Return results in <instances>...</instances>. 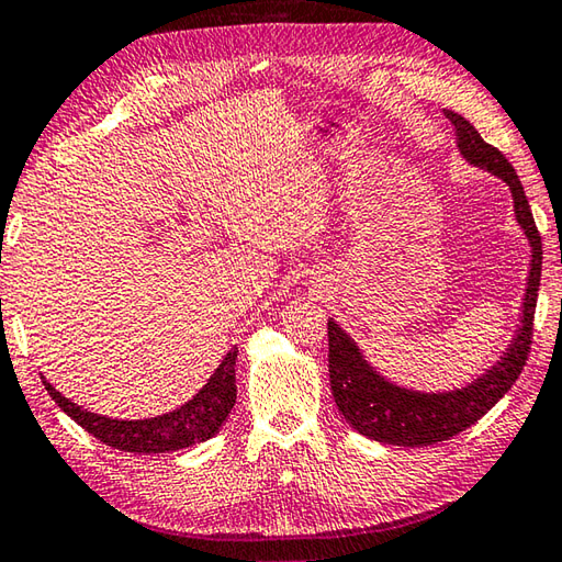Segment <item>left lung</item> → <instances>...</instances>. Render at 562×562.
Wrapping results in <instances>:
<instances>
[{
    "label": "left lung",
    "instance_id": "8db88e82",
    "mask_svg": "<svg viewBox=\"0 0 562 562\" xmlns=\"http://www.w3.org/2000/svg\"><path fill=\"white\" fill-rule=\"evenodd\" d=\"M448 119L458 128L460 153L472 165L487 168L509 184L516 218L531 240L533 256L524 300V326L516 334L509 353L477 382L450 394H419L384 382L378 372L368 368L353 340L340 331L336 322H328V378H331V394L338 412L358 434L390 446L416 448L441 443L480 422L519 380L533 344V314L538 284H541L543 246L529 200L524 194L519 175L502 156V150L490 146L468 119L456 112H448Z\"/></svg>",
    "mask_w": 562,
    "mask_h": 562
}]
</instances>
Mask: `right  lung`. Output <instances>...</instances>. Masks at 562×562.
Here are the masks:
<instances>
[{"label":"right lung","mask_w":562,"mask_h":562,"mask_svg":"<svg viewBox=\"0 0 562 562\" xmlns=\"http://www.w3.org/2000/svg\"><path fill=\"white\" fill-rule=\"evenodd\" d=\"M236 358L238 348H231L222 366L196 394L192 402H187L180 409L170 414L156 416V419L143 422H119L106 419L82 409V406L65 400L60 392L53 390V384L43 380L50 397L60 409L80 424L87 434H92L97 441L112 446L126 453H168V450L190 448L202 443L206 438L218 434L226 416L236 404Z\"/></svg>","instance_id":"obj_1"}]
</instances>
